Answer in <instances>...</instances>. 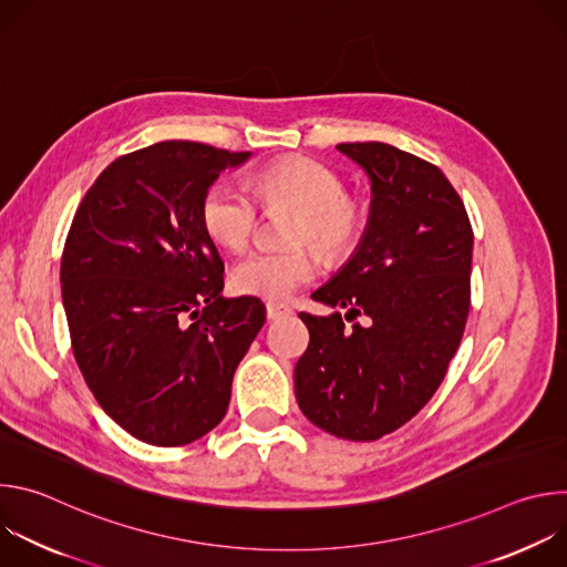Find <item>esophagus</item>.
I'll return each mask as SVG.
<instances>
[{"label": "esophagus", "mask_w": 567, "mask_h": 567, "mask_svg": "<svg viewBox=\"0 0 567 567\" xmlns=\"http://www.w3.org/2000/svg\"><path fill=\"white\" fill-rule=\"evenodd\" d=\"M291 313V307L285 305V302H267V318L269 320H278L282 316H289Z\"/></svg>", "instance_id": "1"}]
</instances>
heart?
<instances>
[{"label": "heart", "instance_id": "heart-1", "mask_svg": "<svg viewBox=\"0 0 567 567\" xmlns=\"http://www.w3.org/2000/svg\"><path fill=\"white\" fill-rule=\"evenodd\" d=\"M262 204L293 206L300 217L293 224V245H311L326 258H346L368 228V206L346 195L339 173L309 158L282 161L262 171L254 182ZM254 193L230 177L213 182L199 204L206 235L224 249H241L258 224ZM316 278V260L309 249L247 254L230 269L235 293L265 300H282Z\"/></svg>", "mask_w": 567, "mask_h": 567}]
</instances>
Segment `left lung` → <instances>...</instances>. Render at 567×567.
I'll return each instance as SVG.
<instances>
[{
    "mask_svg": "<svg viewBox=\"0 0 567 567\" xmlns=\"http://www.w3.org/2000/svg\"><path fill=\"white\" fill-rule=\"evenodd\" d=\"M372 188L365 235L300 313L309 346L293 370L298 406L318 429L372 442L413 420L460 348L471 305L473 230L440 168L394 145L341 143ZM365 315V327L344 326Z\"/></svg>",
    "mask_w": 567,
    "mask_h": 567,
    "instance_id": "1",
    "label": "left lung"
}]
</instances>
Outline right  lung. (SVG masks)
<instances>
[{"instance_id": "obj_1", "label": "right lung", "mask_w": 567, "mask_h": 567, "mask_svg": "<svg viewBox=\"0 0 567 567\" xmlns=\"http://www.w3.org/2000/svg\"><path fill=\"white\" fill-rule=\"evenodd\" d=\"M249 156L154 143L112 161L73 215L60 262L73 357L141 442L184 446L213 431L265 326L258 298L221 296L224 262L199 219L206 188Z\"/></svg>"}]
</instances>
